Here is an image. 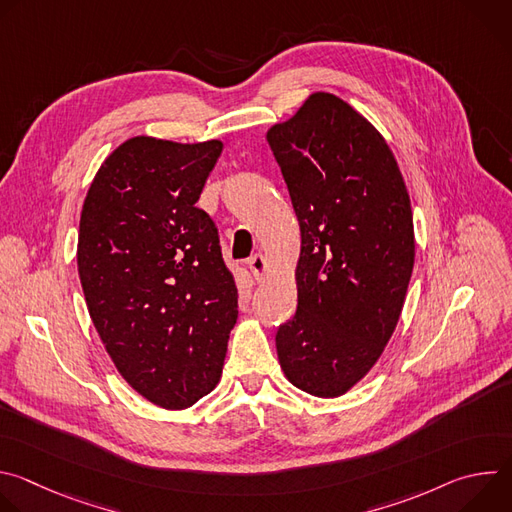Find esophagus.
<instances>
[{
  "instance_id": "1",
  "label": "esophagus",
  "mask_w": 512,
  "mask_h": 512,
  "mask_svg": "<svg viewBox=\"0 0 512 512\" xmlns=\"http://www.w3.org/2000/svg\"><path fill=\"white\" fill-rule=\"evenodd\" d=\"M249 269H251V273H253V277L257 279V281H261V279H265V273H267V261H265V257L263 255H253L251 259H249Z\"/></svg>"
}]
</instances>
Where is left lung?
Here are the masks:
<instances>
[{
	"mask_svg": "<svg viewBox=\"0 0 512 512\" xmlns=\"http://www.w3.org/2000/svg\"><path fill=\"white\" fill-rule=\"evenodd\" d=\"M294 204L298 310L277 328L291 385L338 397L383 354L415 261L409 194L383 135L348 103L314 93L267 131Z\"/></svg>",
	"mask_w": 512,
	"mask_h": 512,
	"instance_id": "1",
	"label": "left lung"
}]
</instances>
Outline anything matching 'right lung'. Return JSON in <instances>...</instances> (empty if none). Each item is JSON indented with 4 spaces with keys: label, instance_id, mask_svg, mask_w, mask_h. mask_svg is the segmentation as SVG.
<instances>
[{
    "label": "right lung",
    "instance_id": "right-lung-1",
    "mask_svg": "<svg viewBox=\"0 0 512 512\" xmlns=\"http://www.w3.org/2000/svg\"><path fill=\"white\" fill-rule=\"evenodd\" d=\"M223 143L131 137L99 168L77 263L91 320L121 377L186 409L223 373L239 294L212 218L196 206Z\"/></svg>",
    "mask_w": 512,
    "mask_h": 512
}]
</instances>
